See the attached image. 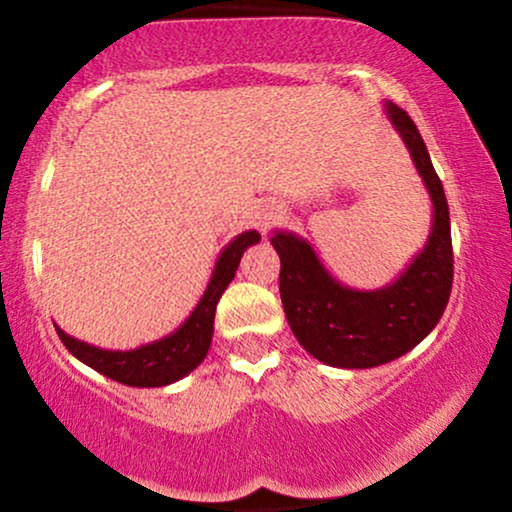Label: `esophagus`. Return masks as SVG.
<instances>
[{
	"label": "esophagus",
	"instance_id": "34e87169",
	"mask_svg": "<svg viewBox=\"0 0 512 512\" xmlns=\"http://www.w3.org/2000/svg\"><path fill=\"white\" fill-rule=\"evenodd\" d=\"M282 216H284V209H282V204H277V202H263V204H258V209L254 211V225L258 230L263 232H268L272 225H277L282 221Z\"/></svg>",
	"mask_w": 512,
	"mask_h": 512
}]
</instances>
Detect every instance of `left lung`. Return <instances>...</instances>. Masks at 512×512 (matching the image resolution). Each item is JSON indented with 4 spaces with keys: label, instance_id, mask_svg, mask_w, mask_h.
Returning a JSON list of instances; mask_svg holds the SVG:
<instances>
[{
    "label": "left lung",
    "instance_id": "left-lung-1",
    "mask_svg": "<svg viewBox=\"0 0 512 512\" xmlns=\"http://www.w3.org/2000/svg\"><path fill=\"white\" fill-rule=\"evenodd\" d=\"M386 115L407 145L433 202L426 247L411 258L400 277L381 289H350L324 268L303 237L287 230H275L270 237L282 261L280 296L291 331L315 360L338 369H371L407 355L440 322L454 280L442 181L407 112L386 103Z\"/></svg>",
    "mask_w": 512,
    "mask_h": 512
}]
</instances>
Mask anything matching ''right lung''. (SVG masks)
<instances>
[{"label": "right lung", "instance_id": "add662e5", "mask_svg": "<svg viewBox=\"0 0 512 512\" xmlns=\"http://www.w3.org/2000/svg\"><path fill=\"white\" fill-rule=\"evenodd\" d=\"M261 242L256 230H247L237 235L228 247L221 251L218 261L211 272L207 289L199 298L197 308L192 310L188 320L171 334L162 336L159 341L138 345L134 350H105L98 345L84 343L79 338L65 334L56 324L58 336L65 348L84 362L86 367L96 369L98 374L112 378V381L124 383L131 388H162L169 383L181 381L192 369H197L207 357L211 348V336H214V317L218 298L228 289L235 277L237 265L244 251L251 244Z\"/></svg>", "mask_w": 512, "mask_h": 512}]
</instances>
